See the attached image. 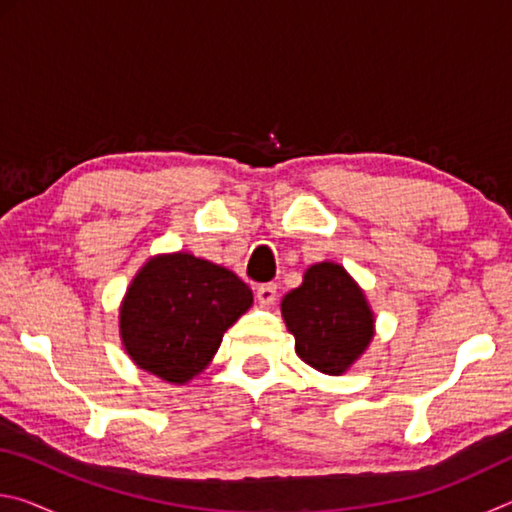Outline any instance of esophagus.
I'll list each match as a JSON object with an SVG mask.
<instances>
[{"instance_id": "obj_1", "label": "esophagus", "mask_w": 512, "mask_h": 512, "mask_svg": "<svg viewBox=\"0 0 512 512\" xmlns=\"http://www.w3.org/2000/svg\"><path fill=\"white\" fill-rule=\"evenodd\" d=\"M277 296V287L275 284H259L257 287V300L262 307H271Z\"/></svg>"}]
</instances>
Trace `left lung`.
I'll return each mask as SVG.
<instances>
[{"label": "left lung", "instance_id": "obj_1", "mask_svg": "<svg viewBox=\"0 0 512 512\" xmlns=\"http://www.w3.org/2000/svg\"><path fill=\"white\" fill-rule=\"evenodd\" d=\"M282 318L298 357L323 375L348 372L375 336V314L354 277L336 262L311 264L282 298Z\"/></svg>", "mask_w": 512, "mask_h": 512}]
</instances>
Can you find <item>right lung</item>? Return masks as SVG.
<instances>
[{
    "label": "right lung",
    "instance_id": "add662e5",
    "mask_svg": "<svg viewBox=\"0 0 512 512\" xmlns=\"http://www.w3.org/2000/svg\"><path fill=\"white\" fill-rule=\"evenodd\" d=\"M253 291L219 264L189 253L149 257L119 305L121 345L137 368L183 386L210 366Z\"/></svg>",
    "mask_w": 512,
    "mask_h": 512
}]
</instances>
